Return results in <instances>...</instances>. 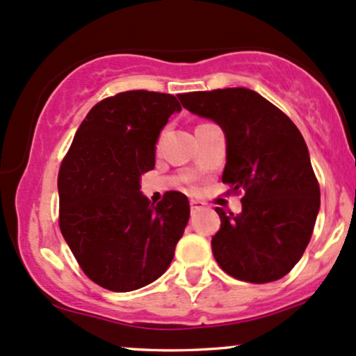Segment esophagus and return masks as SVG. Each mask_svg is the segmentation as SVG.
I'll return each mask as SVG.
<instances>
[{"instance_id":"34e87169","label":"esophagus","mask_w":356,"mask_h":356,"mask_svg":"<svg viewBox=\"0 0 356 356\" xmlns=\"http://www.w3.org/2000/svg\"><path fill=\"white\" fill-rule=\"evenodd\" d=\"M204 208V202L197 201V199H191V209L193 211H199Z\"/></svg>"}]
</instances>
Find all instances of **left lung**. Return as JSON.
Here are the masks:
<instances>
[{"label":"left lung","mask_w":356,"mask_h":356,"mask_svg":"<svg viewBox=\"0 0 356 356\" xmlns=\"http://www.w3.org/2000/svg\"><path fill=\"white\" fill-rule=\"evenodd\" d=\"M193 115L214 121L226 138L222 182L243 191L241 213L220 214L213 255L228 275L273 282L294 268L319 213V184L309 150L294 123L247 88L179 96Z\"/></svg>","instance_id":"1"}]
</instances>
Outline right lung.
I'll list each match as a JSON object with an SVG mask.
<instances>
[{
	"instance_id": "right-lung-1",
	"label": "right lung",
	"mask_w": 356,
	"mask_h": 356,
	"mask_svg": "<svg viewBox=\"0 0 356 356\" xmlns=\"http://www.w3.org/2000/svg\"><path fill=\"white\" fill-rule=\"evenodd\" d=\"M175 96L127 91L106 97L77 128L58 170L60 232L86 275L130 292L169 268L189 221V201L170 191L157 206L140 191Z\"/></svg>"
}]
</instances>
